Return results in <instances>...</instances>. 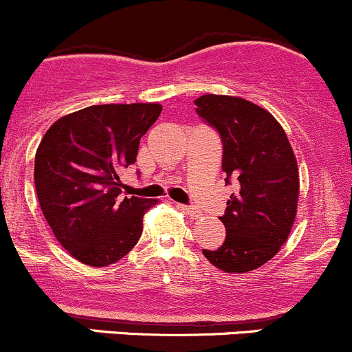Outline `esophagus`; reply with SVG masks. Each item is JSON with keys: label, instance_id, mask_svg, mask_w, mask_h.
<instances>
[{"label": "esophagus", "instance_id": "1", "mask_svg": "<svg viewBox=\"0 0 352 352\" xmlns=\"http://www.w3.org/2000/svg\"><path fill=\"white\" fill-rule=\"evenodd\" d=\"M177 208H181V210H183L184 214L190 215L191 219H198L201 215V212L198 210L197 207H188V205H177Z\"/></svg>", "mask_w": 352, "mask_h": 352}]
</instances>
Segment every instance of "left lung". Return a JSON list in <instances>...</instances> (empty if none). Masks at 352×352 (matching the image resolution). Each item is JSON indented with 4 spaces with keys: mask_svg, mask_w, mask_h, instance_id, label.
Here are the masks:
<instances>
[{
    "mask_svg": "<svg viewBox=\"0 0 352 352\" xmlns=\"http://www.w3.org/2000/svg\"><path fill=\"white\" fill-rule=\"evenodd\" d=\"M195 106L221 135L226 183H236L221 217L224 243L204 255L224 272H250L274 258L289 238L299 198L296 155L279 121L250 100L207 94Z\"/></svg>",
    "mask_w": 352,
    "mask_h": 352,
    "instance_id": "1",
    "label": "left lung"
}]
</instances>
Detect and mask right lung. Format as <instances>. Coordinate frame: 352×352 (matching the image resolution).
<instances>
[{"label": "right lung", "mask_w": 352, "mask_h": 352, "mask_svg": "<svg viewBox=\"0 0 352 352\" xmlns=\"http://www.w3.org/2000/svg\"><path fill=\"white\" fill-rule=\"evenodd\" d=\"M161 104H102L51 124L36 152L41 210L59 245L78 262L107 267L140 239L144 215L157 200L121 197L118 173L135 164L140 138Z\"/></svg>", "instance_id": "add662e5"}]
</instances>
